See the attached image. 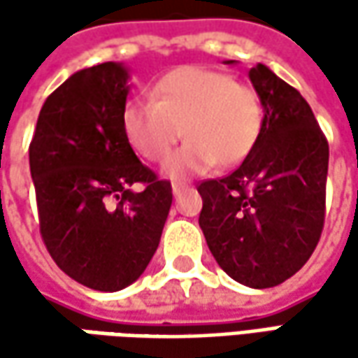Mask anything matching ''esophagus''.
<instances>
[{
    "instance_id": "1",
    "label": "esophagus",
    "mask_w": 358,
    "mask_h": 358,
    "mask_svg": "<svg viewBox=\"0 0 358 358\" xmlns=\"http://www.w3.org/2000/svg\"><path fill=\"white\" fill-rule=\"evenodd\" d=\"M171 189H173V195H179V193H181L183 189H187V185H185V183H173Z\"/></svg>"
}]
</instances>
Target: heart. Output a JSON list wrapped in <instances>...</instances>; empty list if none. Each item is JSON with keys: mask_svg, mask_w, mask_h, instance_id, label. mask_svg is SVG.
Here are the masks:
<instances>
[{"mask_svg": "<svg viewBox=\"0 0 358 358\" xmlns=\"http://www.w3.org/2000/svg\"><path fill=\"white\" fill-rule=\"evenodd\" d=\"M151 97L127 101L121 127L133 151L153 163L167 157L183 133L187 143L163 165L169 177L239 165L263 129L259 93L217 69L177 67L159 77Z\"/></svg>", "mask_w": 358, "mask_h": 358, "instance_id": "b5f03b06", "label": "heart"}]
</instances>
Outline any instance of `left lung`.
Masks as SVG:
<instances>
[{
    "mask_svg": "<svg viewBox=\"0 0 358 358\" xmlns=\"http://www.w3.org/2000/svg\"><path fill=\"white\" fill-rule=\"evenodd\" d=\"M249 79L263 103V129L235 171L197 187L199 227L231 279L267 289L293 277L321 239L329 143L295 87L263 63Z\"/></svg>",
    "mask_w": 358,
    "mask_h": 358,
    "instance_id": "1",
    "label": "left lung"
}]
</instances>
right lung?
Masks as SVG:
<instances>
[{
	"instance_id": "1",
	"label": "right lung",
	"mask_w": 358,
	"mask_h": 358,
	"mask_svg": "<svg viewBox=\"0 0 358 358\" xmlns=\"http://www.w3.org/2000/svg\"><path fill=\"white\" fill-rule=\"evenodd\" d=\"M127 93L123 63L77 71L45 99L29 145L49 255L73 281L105 293L141 277L173 201L171 183L145 167L123 135Z\"/></svg>"
}]
</instances>
